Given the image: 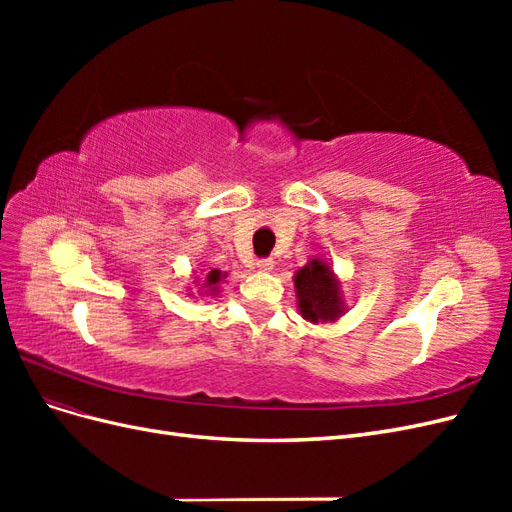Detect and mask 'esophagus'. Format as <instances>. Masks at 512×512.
<instances>
[{
	"mask_svg": "<svg viewBox=\"0 0 512 512\" xmlns=\"http://www.w3.org/2000/svg\"><path fill=\"white\" fill-rule=\"evenodd\" d=\"M256 267H258V271H271L273 269V260L271 258H260L258 262H256Z\"/></svg>",
	"mask_w": 512,
	"mask_h": 512,
	"instance_id": "obj_1",
	"label": "esophagus"
}]
</instances>
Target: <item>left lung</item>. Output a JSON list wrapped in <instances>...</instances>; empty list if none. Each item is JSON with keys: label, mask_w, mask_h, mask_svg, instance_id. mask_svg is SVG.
Returning a JSON list of instances; mask_svg holds the SVG:
<instances>
[{"label": "left lung", "mask_w": 512, "mask_h": 512, "mask_svg": "<svg viewBox=\"0 0 512 512\" xmlns=\"http://www.w3.org/2000/svg\"><path fill=\"white\" fill-rule=\"evenodd\" d=\"M299 314L309 322H335L346 314L342 282L324 258H312L294 273Z\"/></svg>", "instance_id": "1"}]
</instances>
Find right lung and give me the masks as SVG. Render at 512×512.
I'll use <instances>...</instances> for the list:
<instances>
[{
  "label": "right lung",
  "mask_w": 512,
  "mask_h": 512,
  "mask_svg": "<svg viewBox=\"0 0 512 512\" xmlns=\"http://www.w3.org/2000/svg\"><path fill=\"white\" fill-rule=\"evenodd\" d=\"M226 277V273H222L220 269H211L207 275H205V280H203V284H196V286H200V294H218L220 292V288H218V284L224 280ZM194 282H200L198 277H194ZM192 297H194V292H192Z\"/></svg>",
  "instance_id": "1"
}]
</instances>
